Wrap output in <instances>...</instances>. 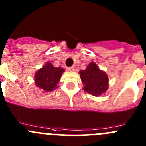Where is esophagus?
I'll list each match as a JSON object with an SVG mask.
<instances>
[{"mask_svg":"<svg viewBox=\"0 0 146 146\" xmlns=\"http://www.w3.org/2000/svg\"><path fill=\"white\" fill-rule=\"evenodd\" d=\"M74 69H75V68H74V66H71V67L69 68V70L71 71V72H73V71H74Z\"/></svg>","mask_w":146,"mask_h":146,"instance_id":"esophagus-1","label":"esophagus"}]
</instances>
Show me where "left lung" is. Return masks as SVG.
<instances>
[{
    "instance_id": "left-lung-1",
    "label": "left lung",
    "mask_w": 146,
    "mask_h": 146,
    "mask_svg": "<svg viewBox=\"0 0 146 146\" xmlns=\"http://www.w3.org/2000/svg\"><path fill=\"white\" fill-rule=\"evenodd\" d=\"M83 84V90L89 94L98 96L104 94L109 88V77L97 64L92 61L85 70L79 72Z\"/></svg>"
}]
</instances>
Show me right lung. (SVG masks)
Returning <instances> with one entry per match:
<instances>
[{
    "mask_svg": "<svg viewBox=\"0 0 146 146\" xmlns=\"http://www.w3.org/2000/svg\"><path fill=\"white\" fill-rule=\"evenodd\" d=\"M64 71L63 68L55 67L51 63L47 62L35 74V85L45 92L53 91L58 88L57 85Z\"/></svg>",
    "mask_w": 146,
    "mask_h": 146,
    "instance_id": "1",
    "label": "right lung"
}]
</instances>
